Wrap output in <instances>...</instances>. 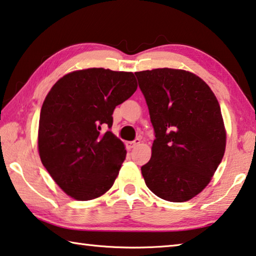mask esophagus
I'll list each match as a JSON object with an SVG mask.
<instances>
[{"instance_id":"esophagus-1","label":"esophagus","mask_w":256,"mask_h":256,"mask_svg":"<svg viewBox=\"0 0 256 256\" xmlns=\"http://www.w3.org/2000/svg\"><path fill=\"white\" fill-rule=\"evenodd\" d=\"M139 144H140V139H136L134 141H130V142H126V148L128 150H131L134 147H136V146Z\"/></svg>"}]
</instances>
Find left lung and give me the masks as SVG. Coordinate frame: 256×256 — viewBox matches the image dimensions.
I'll return each mask as SVG.
<instances>
[{
  "label": "left lung",
  "mask_w": 256,
  "mask_h": 256,
  "mask_svg": "<svg viewBox=\"0 0 256 256\" xmlns=\"http://www.w3.org/2000/svg\"><path fill=\"white\" fill-rule=\"evenodd\" d=\"M155 131L152 158L141 168L162 200H192L210 184L226 150L220 104L192 72L157 68L134 72Z\"/></svg>",
  "instance_id": "obj_1"
}]
</instances>
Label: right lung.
<instances>
[{
	"label": "right lung",
	"mask_w": 256,
	"mask_h": 256,
	"mask_svg": "<svg viewBox=\"0 0 256 256\" xmlns=\"http://www.w3.org/2000/svg\"><path fill=\"white\" fill-rule=\"evenodd\" d=\"M138 88L133 72L104 68L62 77L44 100L38 152L44 168L68 196L91 200L109 189L126 156L112 134V112Z\"/></svg>",
	"instance_id": "1"
}]
</instances>
